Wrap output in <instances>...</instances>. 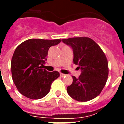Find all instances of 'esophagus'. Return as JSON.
<instances>
[{"mask_svg": "<svg viewBox=\"0 0 124 124\" xmlns=\"http://www.w3.org/2000/svg\"><path fill=\"white\" fill-rule=\"evenodd\" d=\"M60 77H62V78H63L64 76H65V74H62V73H60Z\"/></svg>", "mask_w": 124, "mask_h": 124, "instance_id": "obj_1", "label": "esophagus"}]
</instances>
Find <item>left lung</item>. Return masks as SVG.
I'll return each mask as SVG.
<instances>
[{
  "label": "left lung",
  "mask_w": 124,
  "mask_h": 124,
  "mask_svg": "<svg viewBox=\"0 0 124 124\" xmlns=\"http://www.w3.org/2000/svg\"><path fill=\"white\" fill-rule=\"evenodd\" d=\"M74 52V63L78 65L81 75L72 76L73 82L67 92L74 99L86 102L97 97L105 86L108 76V64L101 47L89 37L62 39Z\"/></svg>",
  "instance_id": "left-lung-1"
}]
</instances>
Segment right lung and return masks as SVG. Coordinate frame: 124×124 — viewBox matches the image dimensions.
I'll use <instances>...</instances> for the list:
<instances>
[{
    "label": "right lung",
    "mask_w": 124,
    "mask_h": 124,
    "mask_svg": "<svg viewBox=\"0 0 124 124\" xmlns=\"http://www.w3.org/2000/svg\"><path fill=\"white\" fill-rule=\"evenodd\" d=\"M60 39H31L16 48L11 60L12 79L18 91L31 99H40L50 90V85L60 76L59 72L43 69L48 49L60 43Z\"/></svg>",
    "instance_id": "obj_1"
}]
</instances>
